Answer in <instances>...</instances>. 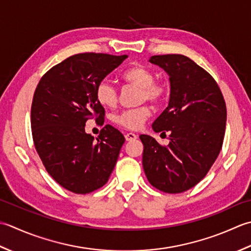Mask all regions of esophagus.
I'll return each mask as SVG.
<instances>
[{
  "instance_id": "34e87169",
  "label": "esophagus",
  "mask_w": 251,
  "mask_h": 251,
  "mask_svg": "<svg viewBox=\"0 0 251 251\" xmlns=\"http://www.w3.org/2000/svg\"><path fill=\"white\" fill-rule=\"evenodd\" d=\"M125 137L126 141H134L137 139V135L135 134V133H126Z\"/></svg>"
}]
</instances>
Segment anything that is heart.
Masks as SVG:
<instances>
[{
	"mask_svg": "<svg viewBox=\"0 0 251 251\" xmlns=\"http://www.w3.org/2000/svg\"><path fill=\"white\" fill-rule=\"evenodd\" d=\"M122 79L126 82L135 85L141 89V100H150L154 104H159L166 99L168 90L165 84L154 82L155 75L151 69L142 65L132 66L122 74ZM96 100L106 108H114L118 103V95L115 86L107 80L101 81L96 89ZM151 115L147 106H141L139 108L127 109L121 114L115 116V122L122 127L129 130H136L143 125L148 116Z\"/></svg>",
	"mask_w": 251,
	"mask_h": 251,
	"instance_id": "b5f03b06",
	"label": "heart"
}]
</instances>
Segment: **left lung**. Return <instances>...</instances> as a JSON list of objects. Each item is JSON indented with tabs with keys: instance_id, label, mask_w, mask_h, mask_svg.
Segmentation results:
<instances>
[{
	"instance_id": "8db88e82",
	"label": "left lung",
	"mask_w": 251,
	"mask_h": 251,
	"mask_svg": "<svg viewBox=\"0 0 251 251\" xmlns=\"http://www.w3.org/2000/svg\"><path fill=\"white\" fill-rule=\"evenodd\" d=\"M150 63L166 71L170 81L167 108L152 124L155 132H169L161 146L142 134L143 168L147 180L159 191L185 192L206 176L222 148L226 106L212 76L180 54L151 56Z\"/></svg>"
}]
</instances>
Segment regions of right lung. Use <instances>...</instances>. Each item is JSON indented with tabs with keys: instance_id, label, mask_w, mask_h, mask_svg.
<instances>
[{
	"instance_id": "obj_1",
	"label": "right lung",
	"mask_w": 251,
	"mask_h": 251,
	"mask_svg": "<svg viewBox=\"0 0 251 251\" xmlns=\"http://www.w3.org/2000/svg\"><path fill=\"white\" fill-rule=\"evenodd\" d=\"M127 55L83 53L70 56L45 74L35 89L31 130L35 150L59 185L88 194L107 183L125 136L109 125L99 137L85 132L88 119H103L96 89Z\"/></svg>"
}]
</instances>
